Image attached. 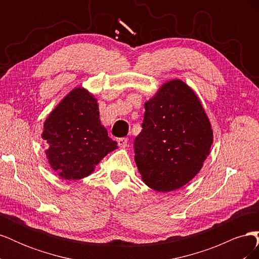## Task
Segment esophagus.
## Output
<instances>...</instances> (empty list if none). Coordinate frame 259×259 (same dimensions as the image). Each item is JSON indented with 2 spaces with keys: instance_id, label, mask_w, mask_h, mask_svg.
I'll return each mask as SVG.
<instances>
[{
  "instance_id": "esophagus-1",
  "label": "esophagus",
  "mask_w": 259,
  "mask_h": 259,
  "mask_svg": "<svg viewBox=\"0 0 259 259\" xmlns=\"http://www.w3.org/2000/svg\"><path fill=\"white\" fill-rule=\"evenodd\" d=\"M127 143H128L127 138H119V139H117V145H119V147H121V148L127 147Z\"/></svg>"
}]
</instances>
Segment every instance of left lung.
Wrapping results in <instances>:
<instances>
[{
    "label": "left lung",
    "instance_id": "left-lung-1",
    "mask_svg": "<svg viewBox=\"0 0 259 259\" xmlns=\"http://www.w3.org/2000/svg\"><path fill=\"white\" fill-rule=\"evenodd\" d=\"M145 109L143 130L134 142L137 168L151 189L177 190L208 156L211 125L197 94L182 80L164 83Z\"/></svg>",
    "mask_w": 259,
    "mask_h": 259
}]
</instances>
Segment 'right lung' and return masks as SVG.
I'll return each mask as SVG.
<instances>
[{"label":"right lung","mask_w":259,"mask_h":259,"mask_svg":"<svg viewBox=\"0 0 259 259\" xmlns=\"http://www.w3.org/2000/svg\"><path fill=\"white\" fill-rule=\"evenodd\" d=\"M97 99L75 88L46 117L42 138L51 167L66 180L91 175L97 164L117 148L99 120Z\"/></svg>","instance_id":"1"}]
</instances>
